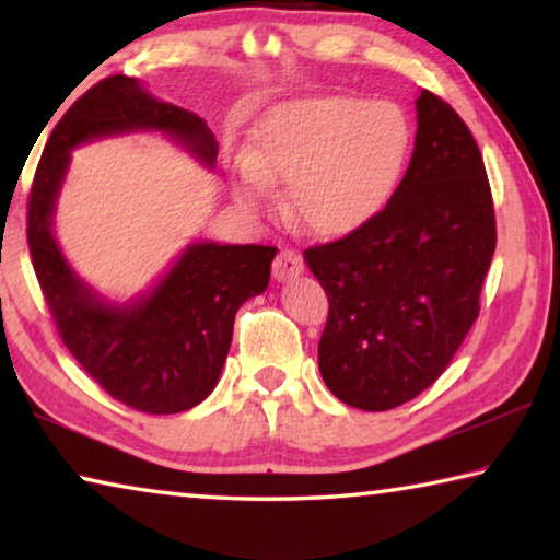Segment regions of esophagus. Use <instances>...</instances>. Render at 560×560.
I'll return each mask as SVG.
<instances>
[{"instance_id":"obj_1","label":"esophagus","mask_w":560,"mask_h":560,"mask_svg":"<svg viewBox=\"0 0 560 560\" xmlns=\"http://www.w3.org/2000/svg\"><path fill=\"white\" fill-rule=\"evenodd\" d=\"M303 269H306V264H303L301 254L293 249H283V252H279L277 261H273V279L277 281L296 279L299 273H303Z\"/></svg>"}]
</instances>
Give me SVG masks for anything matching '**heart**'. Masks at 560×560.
<instances>
[{"label": "heart", "instance_id": "1", "mask_svg": "<svg viewBox=\"0 0 560 560\" xmlns=\"http://www.w3.org/2000/svg\"><path fill=\"white\" fill-rule=\"evenodd\" d=\"M410 122L387 101L324 96L273 108L249 140L236 197L252 210L287 183L293 220L340 240L371 224L393 200L410 155Z\"/></svg>", "mask_w": 560, "mask_h": 560}]
</instances>
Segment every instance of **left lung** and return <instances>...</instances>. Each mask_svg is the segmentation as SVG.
Wrapping results in <instances>:
<instances>
[{"mask_svg":"<svg viewBox=\"0 0 560 560\" xmlns=\"http://www.w3.org/2000/svg\"><path fill=\"white\" fill-rule=\"evenodd\" d=\"M497 249L491 187L447 101L422 91L410 167L363 230L303 252L328 296L320 375L368 412L402 405L438 381L479 316Z\"/></svg>","mask_w":560,"mask_h":560,"instance_id":"1","label":"left lung"}]
</instances>
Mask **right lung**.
<instances>
[{"label": "right lung", "mask_w": 560, "mask_h": 560, "mask_svg": "<svg viewBox=\"0 0 560 560\" xmlns=\"http://www.w3.org/2000/svg\"><path fill=\"white\" fill-rule=\"evenodd\" d=\"M130 130H163L207 167L217 140L205 120L158 101L130 75H108L56 122L30 192L26 242L56 330L103 390L132 410L175 415L200 405L220 381L234 316L269 287L277 246H187L148 296L113 306L75 277L54 240V207L71 150Z\"/></svg>", "instance_id": "add662e5"}]
</instances>
